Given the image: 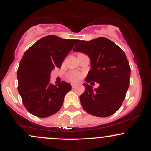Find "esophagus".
I'll list each match as a JSON object with an SVG mask.
<instances>
[{
	"instance_id": "esophagus-1",
	"label": "esophagus",
	"mask_w": 151,
	"mask_h": 151,
	"mask_svg": "<svg viewBox=\"0 0 151 151\" xmlns=\"http://www.w3.org/2000/svg\"><path fill=\"white\" fill-rule=\"evenodd\" d=\"M71 85H72V88H73V89H74V88H75L76 87V86H77V84H74V83H72V84H71Z\"/></svg>"
}]
</instances>
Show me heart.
Instances as JSON below:
<instances>
[{
	"instance_id": "heart-1",
	"label": "heart",
	"mask_w": 151,
	"mask_h": 151,
	"mask_svg": "<svg viewBox=\"0 0 151 151\" xmlns=\"http://www.w3.org/2000/svg\"><path fill=\"white\" fill-rule=\"evenodd\" d=\"M81 74L77 71H72L67 75V78L72 81H78L81 78Z\"/></svg>"
}]
</instances>
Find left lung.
<instances>
[{"label":"left lung","mask_w":151,"mask_h":151,"mask_svg":"<svg viewBox=\"0 0 151 151\" xmlns=\"http://www.w3.org/2000/svg\"><path fill=\"white\" fill-rule=\"evenodd\" d=\"M74 52L87 55L91 70L84 83L85 91L79 96L83 109L91 115L107 117L121 107L130 84L131 68L124 52L105 37L78 40ZM93 81L100 86L93 89Z\"/></svg>","instance_id":"1"}]
</instances>
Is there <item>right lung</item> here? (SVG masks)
Listing matches in <instances>:
<instances>
[{
  "label": "right lung",
  "instance_id": "obj_1",
  "mask_svg": "<svg viewBox=\"0 0 151 151\" xmlns=\"http://www.w3.org/2000/svg\"><path fill=\"white\" fill-rule=\"evenodd\" d=\"M77 41L47 35L24 54L17 72L18 89L24 106L32 115L48 117L61 109L64 98L72 86L64 81L57 85L50 84V74L55 68L61 67Z\"/></svg>",
  "mask_w": 151,
  "mask_h": 151
}]
</instances>
